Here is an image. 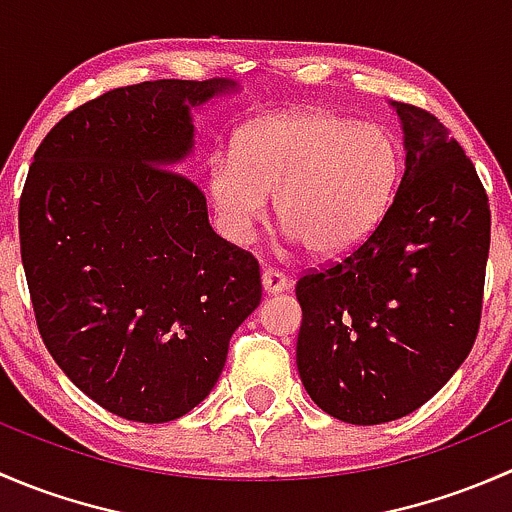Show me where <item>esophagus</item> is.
Masks as SVG:
<instances>
[{
	"mask_svg": "<svg viewBox=\"0 0 512 512\" xmlns=\"http://www.w3.org/2000/svg\"><path fill=\"white\" fill-rule=\"evenodd\" d=\"M262 289H265V294L285 292V289H287L285 272L272 270V267H265V270H262Z\"/></svg>",
	"mask_w": 512,
	"mask_h": 512,
	"instance_id": "esophagus-1",
	"label": "esophagus"
}]
</instances>
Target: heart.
Listing matches in <instances>:
<instances>
[{
  "instance_id": "1",
  "label": "heart",
  "mask_w": 512,
  "mask_h": 512,
  "mask_svg": "<svg viewBox=\"0 0 512 512\" xmlns=\"http://www.w3.org/2000/svg\"><path fill=\"white\" fill-rule=\"evenodd\" d=\"M399 183V148L379 126L334 111H292L247 123L235 153H215L208 190L220 225L245 240L277 218L312 255L354 250L384 218Z\"/></svg>"
}]
</instances>
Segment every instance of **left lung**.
<instances>
[{
    "label": "left lung",
    "mask_w": 512,
    "mask_h": 512,
    "mask_svg": "<svg viewBox=\"0 0 512 512\" xmlns=\"http://www.w3.org/2000/svg\"><path fill=\"white\" fill-rule=\"evenodd\" d=\"M406 168L376 230L299 277L297 369L314 404L376 426L426 404L476 342L490 247L488 195L428 111L391 101Z\"/></svg>",
    "instance_id": "8db88e82"
}]
</instances>
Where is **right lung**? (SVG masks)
I'll use <instances>...</instances> for the list:
<instances>
[{
  "label": "right lung",
  "mask_w": 512,
  "mask_h": 512,
  "mask_svg": "<svg viewBox=\"0 0 512 512\" xmlns=\"http://www.w3.org/2000/svg\"><path fill=\"white\" fill-rule=\"evenodd\" d=\"M230 79L123 86L61 118L19 200L36 324L59 369L111 414L185 416L218 384L230 337L262 297L260 265L213 232L193 111Z\"/></svg>",
  "instance_id": "1"
}]
</instances>
